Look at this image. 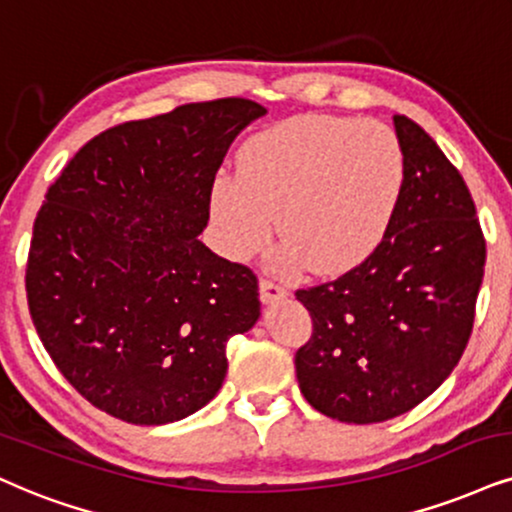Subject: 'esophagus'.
<instances>
[{"mask_svg": "<svg viewBox=\"0 0 512 512\" xmlns=\"http://www.w3.org/2000/svg\"><path fill=\"white\" fill-rule=\"evenodd\" d=\"M287 289L282 285H277L273 280H261V299L263 304H275V301L287 299Z\"/></svg>", "mask_w": 512, "mask_h": 512, "instance_id": "34e87169", "label": "esophagus"}]
</instances>
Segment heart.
I'll return each mask as SVG.
<instances>
[{
    "label": "heart",
    "instance_id": "heart-1",
    "mask_svg": "<svg viewBox=\"0 0 512 512\" xmlns=\"http://www.w3.org/2000/svg\"><path fill=\"white\" fill-rule=\"evenodd\" d=\"M406 189L394 130L344 116H299L251 137L237 175L213 182L211 220L232 258L258 254L273 235L289 266L337 275L380 249Z\"/></svg>",
    "mask_w": 512,
    "mask_h": 512
}]
</instances>
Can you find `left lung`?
Here are the masks:
<instances>
[{"label": "left lung", "mask_w": 512, "mask_h": 512, "mask_svg": "<svg viewBox=\"0 0 512 512\" xmlns=\"http://www.w3.org/2000/svg\"><path fill=\"white\" fill-rule=\"evenodd\" d=\"M394 128L406 189L380 249L337 280L296 292L313 320L294 356L301 394L353 425L408 413L451 375L487 263L463 175L418 123L394 116Z\"/></svg>", "instance_id": "obj_1"}]
</instances>
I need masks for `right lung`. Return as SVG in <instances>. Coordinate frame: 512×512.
I'll return each mask as SVG.
<instances>
[{
    "label": "right lung",
    "mask_w": 512,
    "mask_h": 512,
    "mask_svg": "<svg viewBox=\"0 0 512 512\" xmlns=\"http://www.w3.org/2000/svg\"><path fill=\"white\" fill-rule=\"evenodd\" d=\"M263 113L227 97L121 123L47 189L25 268L30 318L94 408L166 425L223 387L227 339L261 315L258 277L199 235L227 149Z\"/></svg>",
    "instance_id": "obj_1"
}]
</instances>
